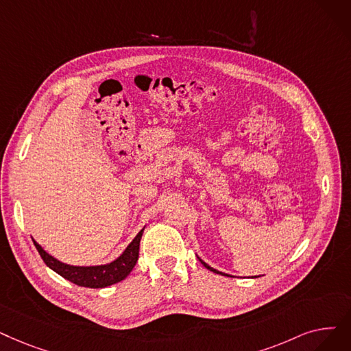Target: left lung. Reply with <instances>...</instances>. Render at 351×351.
<instances>
[{
	"mask_svg": "<svg viewBox=\"0 0 351 351\" xmlns=\"http://www.w3.org/2000/svg\"><path fill=\"white\" fill-rule=\"evenodd\" d=\"M199 261H201V263H202V265H204V267H205V268H208V269H209V271H212V272H217V274H221V276H226V274H223V272H219V271H218V269H213V268H212V267H209V265H208V264H206V263H204V261H202V260H201V258H199ZM228 277H230V276H228Z\"/></svg>",
	"mask_w": 351,
	"mask_h": 351,
	"instance_id": "1",
	"label": "left lung"
}]
</instances>
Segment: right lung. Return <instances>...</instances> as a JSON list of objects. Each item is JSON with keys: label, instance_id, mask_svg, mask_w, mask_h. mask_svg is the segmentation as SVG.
Here are the masks:
<instances>
[{"label": "right lung", "instance_id": "1", "mask_svg": "<svg viewBox=\"0 0 351 351\" xmlns=\"http://www.w3.org/2000/svg\"><path fill=\"white\" fill-rule=\"evenodd\" d=\"M143 230L134 237V239L129 243L128 248L123 251V254H121L119 258H116L114 261L104 265H95V267H75V265L64 264L62 261L56 260V258L51 256L50 254L45 252L34 239L33 242L45 265L51 268L54 272H57L58 276H62L63 278L80 287L104 288L125 280L133 269V267L136 265V263H138L139 245H141V238L143 235Z\"/></svg>", "mask_w": 351, "mask_h": 351}]
</instances>
